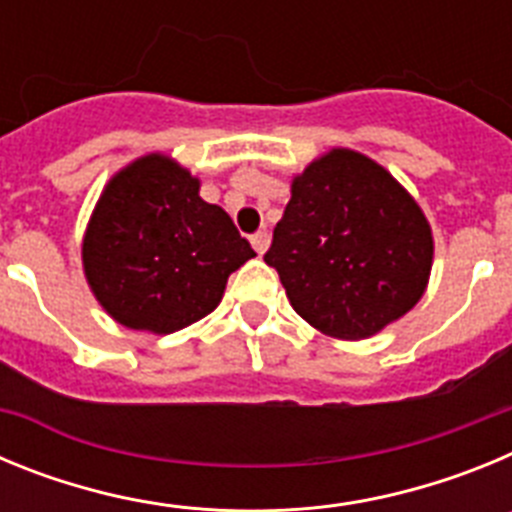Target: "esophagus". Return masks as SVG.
Returning <instances> with one entry per match:
<instances>
[{
	"instance_id": "esophagus-1",
	"label": "esophagus",
	"mask_w": 512,
	"mask_h": 512,
	"mask_svg": "<svg viewBox=\"0 0 512 512\" xmlns=\"http://www.w3.org/2000/svg\"><path fill=\"white\" fill-rule=\"evenodd\" d=\"M269 243H271L269 230H259V233L251 235V246L256 248V253H264L266 248H269Z\"/></svg>"
}]
</instances>
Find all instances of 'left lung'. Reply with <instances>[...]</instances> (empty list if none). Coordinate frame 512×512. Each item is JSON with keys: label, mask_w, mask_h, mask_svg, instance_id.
<instances>
[{"label": "left lung", "mask_w": 512, "mask_h": 512, "mask_svg": "<svg viewBox=\"0 0 512 512\" xmlns=\"http://www.w3.org/2000/svg\"><path fill=\"white\" fill-rule=\"evenodd\" d=\"M264 261L297 315L328 336L359 341L423 297L431 225L392 174L336 148L292 182Z\"/></svg>", "instance_id": "8db88e82"}]
</instances>
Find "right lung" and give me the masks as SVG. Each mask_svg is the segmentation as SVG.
<instances>
[{
	"mask_svg": "<svg viewBox=\"0 0 512 512\" xmlns=\"http://www.w3.org/2000/svg\"><path fill=\"white\" fill-rule=\"evenodd\" d=\"M256 251L200 182L166 156H143L107 184L84 235V271L120 325L174 333L205 318Z\"/></svg>",
	"mask_w": 512,
	"mask_h": 512,
	"instance_id": "1",
	"label": "right lung"
}]
</instances>
